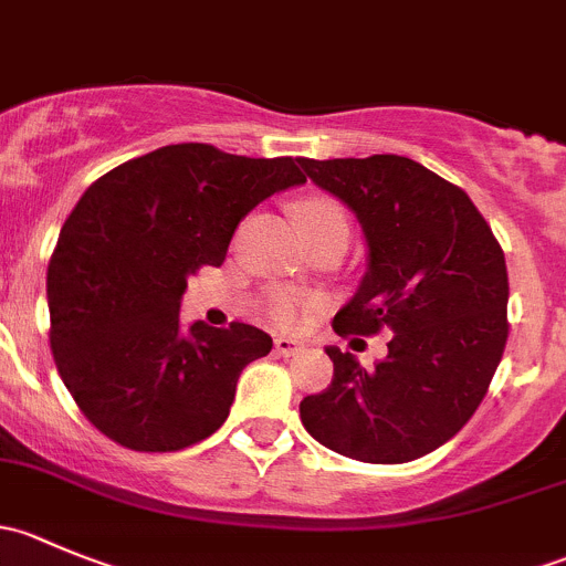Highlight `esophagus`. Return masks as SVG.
I'll use <instances>...</instances> for the list:
<instances>
[{
  "label": "esophagus",
  "instance_id": "esophagus-1",
  "mask_svg": "<svg viewBox=\"0 0 566 566\" xmlns=\"http://www.w3.org/2000/svg\"><path fill=\"white\" fill-rule=\"evenodd\" d=\"M273 347H276L279 356H295V353H301V342L287 339V336H276Z\"/></svg>",
  "mask_w": 566,
  "mask_h": 566
}]
</instances>
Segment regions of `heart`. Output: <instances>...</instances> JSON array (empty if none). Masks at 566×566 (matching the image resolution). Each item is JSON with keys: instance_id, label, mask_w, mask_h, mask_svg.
<instances>
[{"instance_id": "obj_1", "label": "heart", "mask_w": 566, "mask_h": 566, "mask_svg": "<svg viewBox=\"0 0 566 566\" xmlns=\"http://www.w3.org/2000/svg\"><path fill=\"white\" fill-rule=\"evenodd\" d=\"M298 219L304 224L306 235L325 230V227H345L347 230L345 210L336 202H331V199H306V202H301ZM271 317L279 325H284V328H295V325L304 323V306H301V301L295 295L282 293L271 301Z\"/></svg>"}]
</instances>
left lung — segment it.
Masks as SVG:
<instances>
[{
	"instance_id": "1",
	"label": "left lung",
	"mask_w": 566,
	"mask_h": 566,
	"mask_svg": "<svg viewBox=\"0 0 566 566\" xmlns=\"http://www.w3.org/2000/svg\"><path fill=\"white\" fill-rule=\"evenodd\" d=\"M301 167L358 216L369 243L367 276L334 331H391L375 367L328 347L334 378L304 397L301 421L350 460L424 458L476 413L504 356V249L460 186L410 158H301Z\"/></svg>"
}]
</instances>
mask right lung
<instances>
[{"instance_id":"obj_1","label":"right lung","mask_w":566,"mask_h":566,"mask_svg":"<svg viewBox=\"0 0 566 566\" xmlns=\"http://www.w3.org/2000/svg\"><path fill=\"white\" fill-rule=\"evenodd\" d=\"M301 182L290 156L182 142L119 164L82 193L45 295L56 373L90 424L134 452H180L224 424L243 367L273 339L247 323L180 328L186 276L219 268L243 216Z\"/></svg>"}]
</instances>
